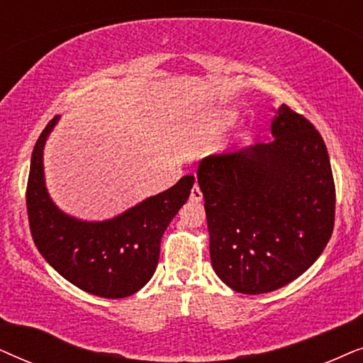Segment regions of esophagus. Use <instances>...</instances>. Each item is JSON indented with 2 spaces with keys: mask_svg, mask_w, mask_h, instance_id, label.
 <instances>
[{
  "mask_svg": "<svg viewBox=\"0 0 363 363\" xmlns=\"http://www.w3.org/2000/svg\"><path fill=\"white\" fill-rule=\"evenodd\" d=\"M191 201H194V202L202 201V192L197 184H194V187H192V191H191Z\"/></svg>",
  "mask_w": 363,
  "mask_h": 363,
  "instance_id": "esophagus-1",
  "label": "esophagus"
}]
</instances>
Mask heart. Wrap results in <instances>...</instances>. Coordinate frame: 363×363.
I'll use <instances>...</instances> for the list:
<instances>
[{
    "label": "heart",
    "instance_id": "heart-1",
    "mask_svg": "<svg viewBox=\"0 0 363 363\" xmlns=\"http://www.w3.org/2000/svg\"><path fill=\"white\" fill-rule=\"evenodd\" d=\"M232 121H234V114L229 113V111H217L209 118H206L204 124H202V131L206 134H216L222 128H225L227 124H230Z\"/></svg>",
    "mask_w": 363,
    "mask_h": 363
}]
</instances>
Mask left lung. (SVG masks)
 <instances>
[{
    "mask_svg": "<svg viewBox=\"0 0 363 363\" xmlns=\"http://www.w3.org/2000/svg\"><path fill=\"white\" fill-rule=\"evenodd\" d=\"M272 138L204 157L211 262L232 291L267 294L302 275L323 252L335 220L325 143L311 121L282 104Z\"/></svg>",
    "mask_w": 363,
    "mask_h": 363,
    "instance_id": "obj_1",
    "label": "left lung"
}]
</instances>
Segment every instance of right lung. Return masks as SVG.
Instances as JSON below:
<instances>
[{
  "label": "right lung",
  "mask_w": 363,
  "mask_h": 363,
  "mask_svg": "<svg viewBox=\"0 0 363 363\" xmlns=\"http://www.w3.org/2000/svg\"><path fill=\"white\" fill-rule=\"evenodd\" d=\"M57 121L55 116L48 123L33 149L26 187L33 240L46 262L81 291L104 298L133 296L151 280L164 230L189 199L194 176L109 220L76 219L57 209L45 184L43 151Z\"/></svg>",
  "instance_id": "obj_1"
}]
</instances>
